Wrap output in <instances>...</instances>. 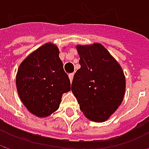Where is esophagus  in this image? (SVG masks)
<instances>
[{"label":"esophagus","instance_id":"1","mask_svg":"<svg viewBox=\"0 0 149 149\" xmlns=\"http://www.w3.org/2000/svg\"><path fill=\"white\" fill-rule=\"evenodd\" d=\"M73 77H74V74H73V73H70V74H69V78H70V81H71V82H72Z\"/></svg>","mask_w":149,"mask_h":149}]
</instances>
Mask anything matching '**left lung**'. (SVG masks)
Here are the masks:
<instances>
[{
    "label": "left lung",
    "mask_w": 149,
    "mask_h": 149,
    "mask_svg": "<svg viewBox=\"0 0 149 149\" xmlns=\"http://www.w3.org/2000/svg\"><path fill=\"white\" fill-rule=\"evenodd\" d=\"M77 50L81 67L74 75L72 91L88 119L104 122L123 102V72L101 44L77 45Z\"/></svg>",
    "instance_id": "8db88e82"
}]
</instances>
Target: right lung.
Here are the masks:
<instances>
[{"instance_id":"add662e5","label":"right lung","mask_w":149,"mask_h":149,"mask_svg":"<svg viewBox=\"0 0 149 149\" xmlns=\"http://www.w3.org/2000/svg\"><path fill=\"white\" fill-rule=\"evenodd\" d=\"M55 45L47 43L30 54L19 65L16 86L19 98L33 115L43 117L56 111L63 93L71 91Z\"/></svg>"}]
</instances>
